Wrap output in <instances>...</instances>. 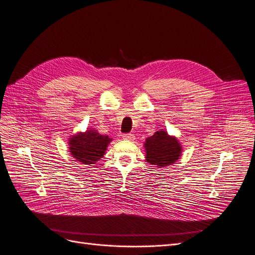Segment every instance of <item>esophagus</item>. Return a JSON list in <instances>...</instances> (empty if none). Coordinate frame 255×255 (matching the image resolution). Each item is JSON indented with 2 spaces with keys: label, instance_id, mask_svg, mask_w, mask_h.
Segmentation results:
<instances>
[{
  "label": "esophagus",
  "instance_id": "1",
  "mask_svg": "<svg viewBox=\"0 0 255 255\" xmlns=\"http://www.w3.org/2000/svg\"><path fill=\"white\" fill-rule=\"evenodd\" d=\"M123 138L126 139V141H133L135 137H134V134L132 133H125L123 134Z\"/></svg>",
  "mask_w": 255,
  "mask_h": 255
}]
</instances>
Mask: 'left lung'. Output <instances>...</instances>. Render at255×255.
Listing matches in <instances>:
<instances>
[{
	"instance_id": "left-lung-1",
	"label": "left lung",
	"mask_w": 255,
	"mask_h": 255,
	"mask_svg": "<svg viewBox=\"0 0 255 255\" xmlns=\"http://www.w3.org/2000/svg\"><path fill=\"white\" fill-rule=\"evenodd\" d=\"M146 161L158 167H165L174 164L181 155L182 147L175 136H170L166 131L159 130L153 135L147 137L145 144Z\"/></svg>"
}]
</instances>
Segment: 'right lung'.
Masks as SVG:
<instances>
[{
  "instance_id": "1",
  "label": "right lung",
  "mask_w": 255,
  "mask_h": 255,
  "mask_svg": "<svg viewBox=\"0 0 255 255\" xmlns=\"http://www.w3.org/2000/svg\"><path fill=\"white\" fill-rule=\"evenodd\" d=\"M111 138L103 135L96 130H87L86 132H78L69 139V150L73 158L78 162L94 164L104 157Z\"/></svg>"
}]
</instances>
